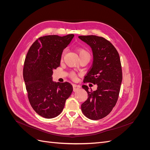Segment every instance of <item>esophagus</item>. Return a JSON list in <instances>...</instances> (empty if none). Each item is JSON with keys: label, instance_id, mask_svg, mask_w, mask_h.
I'll use <instances>...</instances> for the list:
<instances>
[{"label": "esophagus", "instance_id": "esophagus-1", "mask_svg": "<svg viewBox=\"0 0 150 150\" xmlns=\"http://www.w3.org/2000/svg\"><path fill=\"white\" fill-rule=\"evenodd\" d=\"M72 86H73V91L74 92L77 91H78L81 88V86L79 85L73 84V85H72Z\"/></svg>", "mask_w": 150, "mask_h": 150}]
</instances>
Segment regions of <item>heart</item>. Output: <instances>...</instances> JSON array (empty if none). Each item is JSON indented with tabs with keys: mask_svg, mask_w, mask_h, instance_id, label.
Here are the masks:
<instances>
[{
	"mask_svg": "<svg viewBox=\"0 0 150 150\" xmlns=\"http://www.w3.org/2000/svg\"><path fill=\"white\" fill-rule=\"evenodd\" d=\"M77 51L78 52V54L79 56V57H83V56H89L90 57V54L89 52L87 51V50L83 49V48H78V50H77ZM66 51L64 50L63 51L62 53V57H64V54H65ZM76 73L74 72H72L71 73V77L72 78H76Z\"/></svg>",
	"mask_w": 150,
	"mask_h": 150,
	"instance_id": "obj_1",
	"label": "heart"
}]
</instances>
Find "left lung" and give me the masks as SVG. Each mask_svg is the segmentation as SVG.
I'll return each mask as SVG.
<instances>
[{"mask_svg": "<svg viewBox=\"0 0 150 150\" xmlns=\"http://www.w3.org/2000/svg\"><path fill=\"white\" fill-rule=\"evenodd\" d=\"M78 38L91 47L93 54V66L84 82L98 85L94 91H89L87 86H82L88 98L81 104V110L90 120H100L110 114L118 99L122 78L120 57L106 39L93 35Z\"/></svg>", "mask_w": 150, "mask_h": 150, "instance_id": "8db88e82", "label": "left lung"}]
</instances>
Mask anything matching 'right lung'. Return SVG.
Returning <instances> with one entry per match:
<instances>
[{
    "mask_svg": "<svg viewBox=\"0 0 150 150\" xmlns=\"http://www.w3.org/2000/svg\"><path fill=\"white\" fill-rule=\"evenodd\" d=\"M74 34L45 35L29 48L24 61L23 77L31 106L38 114L51 119L61 114L72 92L68 82L52 81L53 70L60 66L63 50Z\"/></svg>",
    "mask_w": 150,
    "mask_h": 150,
    "instance_id": "right-lung-1",
    "label": "right lung"
}]
</instances>
